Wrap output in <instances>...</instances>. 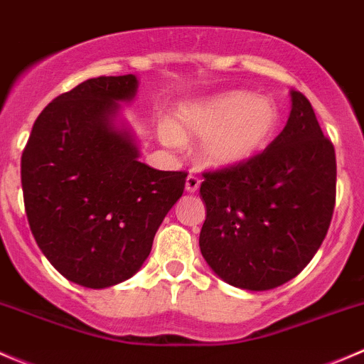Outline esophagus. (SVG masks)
<instances>
[{
    "instance_id": "obj_1",
    "label": "esophagus",
    "mask_w": 364,
    "mask_h": 364,
    "mask_svg": "<svg viewBox=\"0 0 364 364\" xmlns=\"http://www.w3.org/2000/svg\"><path fill=\"white\" fill-rule=\"evenodd\" d=\"M200 183H201L200 177H196V175L191 173L189 177H187V181H186V189H187V193H196L198 187H200Z\"/></svg>"
}]
</instances>
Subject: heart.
Masks as SVG:
<instances>
[{
    "label": "heart",
    "mask_w": 364,
    "mask_h": 364,
    "mask_svg": "<svg viewBox=\"0 0 364 364\" xmlns=\"http://www.w3.org/2000/svg\"><path fill=\"white\" fill-rule=\"evenodd\" d=\"M278 124V107L271 99L233 90L182 107L177 127L163 125L161 138L168 146H181L183 136L203 138L200 146L203 164L230 168L264 150Z\"/></svg>",
    "instance_id": "1"
}]
</instances>
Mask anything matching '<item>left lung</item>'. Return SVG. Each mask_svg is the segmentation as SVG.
<instances>
[{
  "label": "left lung",
  "mask_w": 364,
  "mask_h": 364,
  "mask_svg": "<svg viewBox=\"0 0 364 364\" xmlns=\"http://www.w3.org/2000/svg\"><path fill=\"white\" fill-rule=\"evenodd\" d=\"M200 250L212 271L244 290L296 278L326 239L336 203V156L311 104L292 92L285 129L237 166L205 171Z\"/></svg>",
  "instance_id": "8db88e82"
}]
</instances>
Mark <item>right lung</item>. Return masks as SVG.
Masks as SVG:
<instances>
[{
    "instance_id": "obj_1",
    "label": "right lung",
    "mask_w": 364,
    "mask_h": 364,
    "mask_svg": "<svg viewBox=\"0 0 364 364\" xmlns=\"http://www.w3.org/2000/svg\"><path fill=\"white\" fill-rule=\"evenodd\" d=\"M136 75H100L56 97L31 129L21 157L24 208L38 247L61 276L86 289L131 278L152 250L186 171L138 161L127 132L113 127Z\"/></svg>"
}]
</instances>
